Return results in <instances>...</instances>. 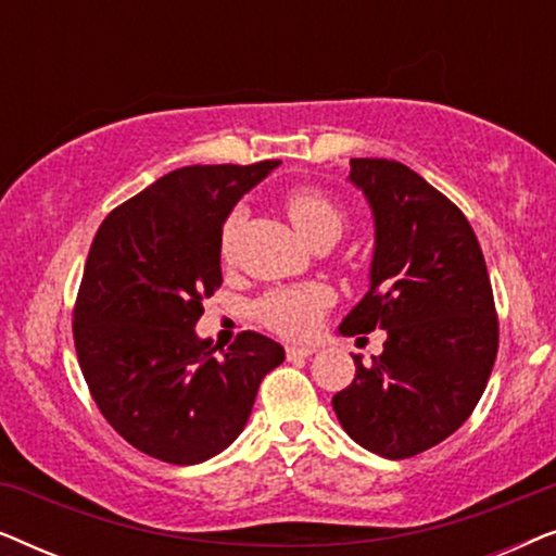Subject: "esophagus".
I'll use <instances>...</instances> for the list:
<instances>
[{
  "mask_svg": "<svg viewBox=\"0 0 556 556\" xmlns=\"http://www.w3.org/2000/svg\"><path fill=\"white\" fill-rule=\"evenodd\" d=\"M311 354H316L314 346H288L286 349L288 359H308Z\"/></svg>",
  "mask_w": 556,
  "mask_h": 556,
  "instance_id": "esophagus-1",
  "label": "esophagus"
}]
</instances>
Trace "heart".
<instances>
[{"label": "heart", "mask_w": 556, "mask_h": 556, "mask_svg": "<svg viewBox=\"0 0 556 556\" xmlns=\"http://www.w3.org/2000/svg\"><path fill=\"white\" fill-rule=\"evenodd\" d=\"M283 207L291 217L295 230L311 245L318 240H333L344 230V210L331 194H326L318 187H295L283 197ZM240 210L227 215L223 230H219V255L230 257L235 235L240 227ZM331 295L321 286H303V288H278V291L265 293L257 301V318L268 329L283 333L291 339L311 337L321 324L324 311L329 308Z\"/></svg>", "instance_id": "1"}]
</instances>
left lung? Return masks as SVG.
Segmentation results:
<instances>
[{
	"instance_id": "obj_1",
	"label": "left lung",
	"mask_w": 556,
	"mask_h": 556,
	"mask_svg": "<svg viewBox=\"0 0 556 556\" xmlns=\"http://www.w3.org/2000/svg\"><path fill=\"white\" fill-rule=\"evenodd\" d=\"M349 181L375 215L369 291L339 331H387L331 405L346 435L382 458H413L468 420L498 352L485 261L466 215L392 159H352Z\"/></svg>"
}]
</instances>
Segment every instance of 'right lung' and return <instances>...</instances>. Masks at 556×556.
I'll use <instances>...</instances> for the list:
<instances>
[{"instance_id":"add662e5","label":"right lung","mask_w":556,"mask_h":556,"mask_svg":"<svg viewBox=\"0 0 556 556\" xmlns=\"http://www.w3.org/2000/svg\"><path fill=\"white\" fill-rule=\"evenodd\" d=\"M278 162L181 166L98 227L73 308L78 362L113 430L151 458L194 466L245 428L283 346L242 331L200 339L202 301L223 286L219 230Z\"/></svg>"}]
</instances>
